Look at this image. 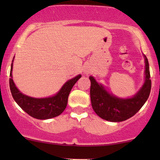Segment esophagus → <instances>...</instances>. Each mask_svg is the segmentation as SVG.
I'll return each instance as SVG.
<instances>
[{"mask_svg": "<svg viewBox=\"0 0 160 160\" xmlns=\"http://www.w3.org/2000/svg\"><path fill=\"white\" fill-rule=\"evenodd\" d=\"M84 72H85L86 73V74H89V70H85V71H84Z\"/></svg>", "mask_w": 160, "mask_h": 160, "instance_id": "34e87169", "label": "esophagus"}]
</instances>
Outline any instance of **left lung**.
Here are the masks:
<instances>
[{
	"label": "left lung",
	"mask_w": 160,
	"mask_h": 160,
	"mask_svg": "<svg viewBox=\"0 0 160 160\" xmlns=\"http://www.w3.org/2000/svg\"><path fill=\"white\" fill-rule=\"evenodd\" d=\"M145 60V81L141 89L132 98H120L110 94L102 84H99L93 77L91 81L90 98L93 110L104 120L111 122H122L133 117L142 108L148 100L151 89L149 63Z\"/></svg>",
	"instance_id": "left-lung-1"
}]
</instances>
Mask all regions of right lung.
I'll return each mask as SVG.
<instances>
[{
  "label": "right lung",
  "instance_id": "right-lung-1",
  "mask_svg": "<svg viewBox=\"0 0 160 160\" xmlns=\"http://www.w3.org/2000/svg\"><path fill=\"white\" fill-rule=\"evenodd\" d=\"M12 63L11 64L10 74V88L12 98L24 111L31 117L38 120H47L61 114L67 106L70 92L77 81L81 78V75L79 74L73 79L68 80L61 89L52 97L36 98L22 94L16 88L12 80Z\"/></svg>",
  "mask_w": 160,
  "mask_h": 160
}]
</instances>
